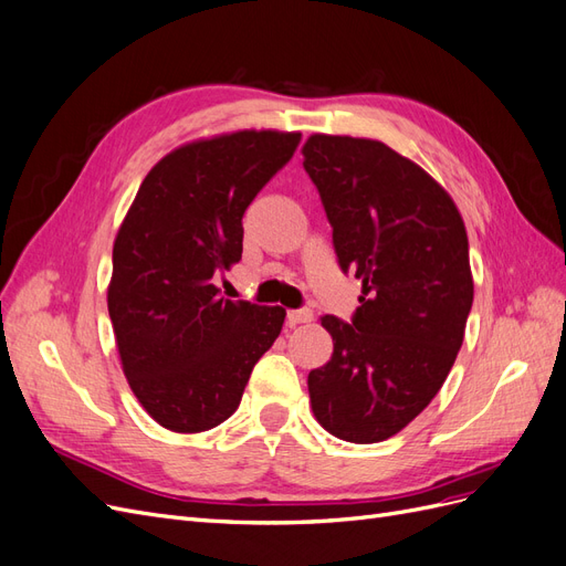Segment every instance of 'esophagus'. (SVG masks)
Masks as SVG:
<instances>
[{
  "instance_id": "esophagus-1",
  "label": "esophagus",
  "mask_w": 566,
  "mask_h": 566,
  "mask_svg": "<svg viewBox=\"0 0 566 566\" xmlns=\"http://www.w3.org/2000/svg\"><path fill=\"white\" fill-rule=\"evenodd\" d=\"M312 318H314V314L310 310L287 312V325H290V328H295V325H300V323H310Z\"/></svg>"
}]
</instances>
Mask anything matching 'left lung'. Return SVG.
Instances as JSON below:
<instances>
[{
  "mask_svg": "<svg viewBox=\"0 0 566 566\" xmlns=\"http://www.w3.org/2000/svg\"><path fill=\"white\" fill-rule=\"evenodd\" d=\"M302 156L339 266L361 279L352 323L321 316L333 356L306 380L314 418L337 439L385 441L437 397L465 337V221L447 188L382 142L312 134Z\"/></svg>",
  "mask_w": 566,
  "mask_h": 566,
  "instance_id": "8db88e82",
  "label": "left lung"
}]
</instances>
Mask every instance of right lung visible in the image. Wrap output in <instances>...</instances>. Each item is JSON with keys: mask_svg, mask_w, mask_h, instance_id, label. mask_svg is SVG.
<instances>
[{"mask_svg": "<svg viewBox=\"0 0 566 566\" xmlns=\"http://www.w3.org/2000/svg\"><path fill=\"white\" fill-rule=\"evenodd\" d=\"M300 132L238 129L150 167L113 243L108 314L125 378L165 430L233 416L285 310L219 297L212 276L243 254V214L293 158Z\"/></svg>", "mask_w": 566, "mask_h": 566, "instance_id": "obj_1", "label": "right lung"}]
</instances>
